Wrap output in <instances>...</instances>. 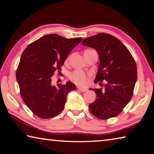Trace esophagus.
Listing matches in <instances>:
<instances>
[{"mask_svg": "<svg viewBox=\"0 0 154 154\" xmlns=\"http://www.w3.org/2000/svg\"><path fill=\"white\" fill-rule=\"evenodd\" d=\"M78 89L80 90L81 92H85V91L87 90V89H85V88H81L79 87H78Z\"/></svg>", "mask_w": 154, "mask_h": 154, "instance_id": "34e87169", "label": "esophagus"}]
</instances>
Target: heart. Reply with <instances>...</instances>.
I'll return each mask as SVG.
<instances>
[{
  "mask_svg": "<svg viewBox=\"0 0 154 154\" xmlns=\"http://www.w3.org/2000/svg\"><path fill=\"white\" fill-rule=\"evenodd\" d=\"M91 51V50H88L85 51V53H87ZM71 56H69L66 62L68 63L70 61ZM69 79L71 81H73L74 83L78 85L79 86H85L87 85V75L84 73L82 71H75L73 73H71L69 75Z\"/></svg>",
  "mask_w": 154,
  "mask_h": 154,
  "instance_id": "heart-1",
  "label": "heart"
}]
</instances>
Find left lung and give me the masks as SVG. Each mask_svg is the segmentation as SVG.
Instances as JSON below:
<instances>
[{
  "label": "left lung",
  "instance_id": "left-lung-1",
  "mask_svg": "<svg viewBox=\"0 0 154 154\" xmlns=\"http://www.w3.org/2000/svg\"><path fill=\"white\" fill-rule=\"evenodd\" d=\"M85 46L93 48L100 62L94 82L106 81L104 89H90L96 100L89 105L94 116L106 120L119 115L130 102L137 81V67L128 48L113 35L99 33L85 38Z\"/></svg>",
  "mask_w": 154,
  "mask_h": 154
}]
</instances>
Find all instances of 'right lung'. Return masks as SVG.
<instances>
[{"label":"right lung","mask_w":154,"mask_h":154,"mask_svg":"<svg viewBox=\"0 0 154 154\" xmlns=\"http://www.w3.org/2000/svg\"><path fill=\"white\" fill-rule=\"evenodd\" d=\"M82 40L48 34L32 42L23 51L16 80L23 100L35 116L51 119L63 110L67 94L76 86L71 81L53 85L51 77L55 71L61 70L69 54Z\"/></svg>","instance_id":"1"}]
</instances>
